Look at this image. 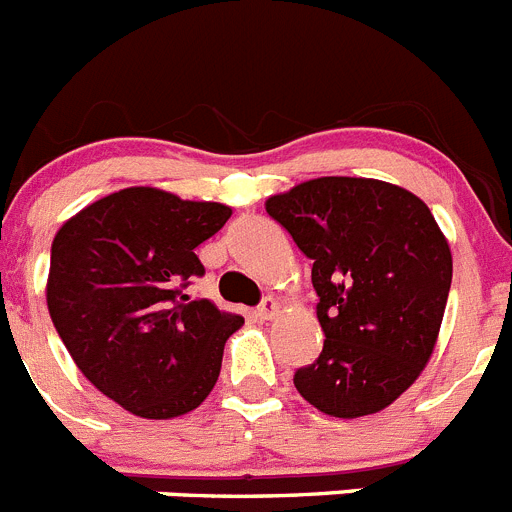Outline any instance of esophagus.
Here are the masks:
<instances>
[{
  "mask_svg": "<svg viewBox=\"0 0 512 512\" xmlns=\"http://www.w3.org/2000/svg\"><path fill=\"white\" fill-rule=\"evenodd\" d=\"M277 312H279V302L274 300V297H264V302L256 307V315H259L261 320H271Z\"/></svg>",
  "mask_w": 512,
  "mask_h": 512,
  "instance_id": "esophagus-1",
  "label": "esophagus"
}]
</instances>
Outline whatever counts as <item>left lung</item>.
I'll list each match as a JSON object with an SVG mask.
<instances>
[{"instance_id":"1","label":"left lung","mask_w":512,"mask_h":512,"mask_svg":"<svg viewBox=\"0 0 512 512\" xmlns=\"http://www.w3.org/2000/svg\"><path fill=\"white\" fill-rule=\"evenodd\" d=\"M312 259L323 351L295 387L333 418L384 410L420 377L451 289V251L431 210L395 184L320 176L266 200Z\"/></svg>"}]
</instances>
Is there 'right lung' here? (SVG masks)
<instances>
[{
	"label": "right lung",
	"instance_id": "right-lung-1",
	"mask_svg": "<svg viewBox=\"0 0 512 512\" xmlns=\"http://www.w3.org/2000/svg\"><path fill=\"white\" fill-rule=\"evenodd\" d=\"M230 207L130 187L61 225L51 246L48 312L81 374L120 408L151 420L184 415L215 387L241 315L184 295L202 277L194 248Z\"/></svg>",
	"mask_w": 512,
	"mask_h": 512
}]
</instances>
